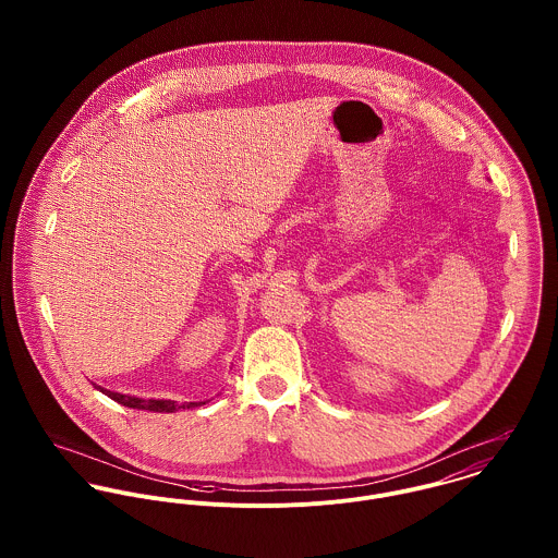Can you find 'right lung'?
<instances>
[{
    "instance_id": "1",
    "label": "right lung",
    "mask_w": 558,
    "mask_h": 558,
    "mask_svg": "<svg viewBox=\"0 0 558 558\" xmlns=\"http://www.w3.org/2000/svg\"><path fill=\"white\" fill-rule=\"evenodd\" d=\"M96 389H100V393H105L107 398L126 405V408H137V410H148V412H175L180 408H197L206 401H184V403H178L173 399H144L135 398V396H124V393H116V391H109V389H102L98 385H94Z\"/></svg>"
}]
</instances>
